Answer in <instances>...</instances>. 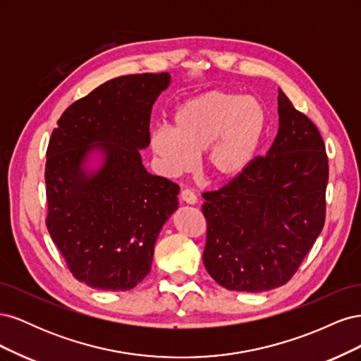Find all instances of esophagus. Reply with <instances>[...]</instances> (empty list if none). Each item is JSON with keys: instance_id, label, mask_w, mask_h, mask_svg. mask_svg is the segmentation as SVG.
<instances>
[{"instance_id": "obj_1", "label": "esophagus", "mask_w": 361, "mask_h": 361, "mask_svg": "<svg viewBox=\"0 0 361 361\" xmlns=\"http://www.w3.org/2000/svg\"><path fill=\"white\" fill-rule=\"evenodd\" d=\"M180 199L185 203H188V204H195V203H197V197H195V194L191 190H188V188H185V190L180 191Z\"/></svg>"}]
</instances>
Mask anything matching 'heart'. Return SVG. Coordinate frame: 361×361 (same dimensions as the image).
I'll return each instance as SVG.
<instances>
[{"label":"heart","mask_w":361,"mask_h":361,"mask_svg":"<svg viewBox=\"0 0 361 361\" xmlns=\"http://www.w3.org/2000/svg\"><path fill=\"white\" fill-rule=\"evenodd\" d=\"M267 129L265 108L255 97L224 90L200 93L185 101L150 134V150L169 178L190 171L204 155L214 178L236 179L253 162Z\"/></svg>","instance_id":"heart-1"}]
</instances>
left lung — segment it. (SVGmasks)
I'll use <instances>...</instances> for the list:
<instances>
[{
    "instance_id": "left-lung-1",
    "label": "left lung",
    "mask_w": 361,
    "mask_h": 361,
    "mask_svg": "<svg viewBox=\"0 0 361 361\" xmlns=\"http://www.w3.org/2000/svg\"><path fill=\"white\" fill-rule=\"evenodd\" d=\"M326 182L329 158L318 128L279 89V133L267 157L203 194L209 276L239 292L286 285L324 227Z\"/></svg>"
}]
</instances>
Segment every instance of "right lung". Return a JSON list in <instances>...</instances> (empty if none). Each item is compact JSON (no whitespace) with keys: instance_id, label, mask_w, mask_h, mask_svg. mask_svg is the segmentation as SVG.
<instances>
[{"instance_id":"1","label":"right lung","mask_w":361,"mask_h":361,"mask_svg":"<svg viewBox=\"0 0 361 361\" xmlns=\"http://www.w3.org/2000/svg\"><path fill=\"white\" fill-rule=\"evenodd\" d=\"M170 73L125 75L73 102L47 150V227L76 280L129 290L154 260L161 228L178 209L179 185L150 174L140 150L150 143L152 106ZM93 153L99 168L88 169Z\"/></svg>"}]
</instances>
